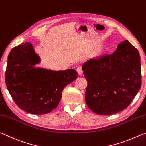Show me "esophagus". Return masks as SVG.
Here are the masks:
<instances>
[{"mask_svg":"<svg viewBox=\"0 0 146 146\" xmlns=\"http://www.w3.org/2000/svg\"><path fill=\"white\" fill-rule=\"evenodd\" d=\"M77 72L78 73L79 75H81L83 74V70H82V67L81 66H78L77 68Z\"/></svg>","mask_w":146,"mask_h":146,"instance_id":"34e87169","label":"esophagus"}]
</instances>
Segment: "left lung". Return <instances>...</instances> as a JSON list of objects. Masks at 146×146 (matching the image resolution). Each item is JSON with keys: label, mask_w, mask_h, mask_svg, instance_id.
<instances>
[{"label": "left lung", "mask_w": 146, "mask_h": 146, "mask_svg": "<svg viewBox=\"0 0 146 146\" xmlns=\"http://www.w3.org/2000/svg\"><path fill=\"white\" fill-rule=\"evenodd\" d=\"M88 85L86 104L94 113L110 115L124 110L141 86V65L138 50L127 40L116 50L82 66Z\"/></svg>", "instance_id": "obj_1"}]
</instances>
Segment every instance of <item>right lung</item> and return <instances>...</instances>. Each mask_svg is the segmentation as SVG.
Masks as SVG:
<instances>
[{"label": "right lung", "mask_w": 146, "mask_h": 146, "mask_svg": "<svg viewBox=\"0 0 146 146\" xmlns=\"http://www.w3.org/2000/svg\"><path fill=\"white\" fill-rule=\"evenodd\" d=\"M40 56L30 42L12 48L7 58L6 84L15 103L34 115L50 113L58 106L63 88L76 80L74 69L52 70L40 66Z\"/></svg>", "instance_id": "add662e5"}]
</instances>
